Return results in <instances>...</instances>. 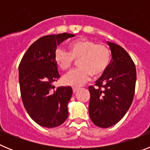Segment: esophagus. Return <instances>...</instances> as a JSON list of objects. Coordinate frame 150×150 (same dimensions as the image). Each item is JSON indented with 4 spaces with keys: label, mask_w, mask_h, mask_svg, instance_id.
I'll use <instances>...</instances> for the list:
<instances>
[{
    "label": "esophagus",
    "mask_w": 150,
    "mask_h": 150,
    "mask_svg": "<svg viewBox=\"0 0 150 150\" xmlns=\"http://www.w3.org/2000/svg\"><path fill=\"white\" fill-rule=\"evenodd\" d=\"M79 89V88H78V87H73V92H74V93H76V91H77Z\"/></svg>",
    "instance_id": "34e87169"
}]
</instances>
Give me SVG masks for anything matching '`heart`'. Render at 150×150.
Wrapping results in <instances>:
<instances>
[{
  "mask_svg": "<svg viewBox=\"0 0 150 150\" xmlns=\"http://www.w3.org/2000/svg\"><path fill=\"white\" fill-rule=\"evenodd\" d=\"M54 60L63 71H68L78 61L77 68L63 78L64 84L80 86L88 82L91 76H100L109 67L111 52L104 44H98L86 38H80L69 44V52L58 48L54 52Z\"/></svg>",
  "mask_w": 150,
  "mask_h": 150,
  "instance_id": "heart-1",
  "label": "heart"
}]
</instances>
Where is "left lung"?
I'll return each mask as SVG.
<instances>
[{
    "label": "left lung",
    "instance_id": "left-lung-1",
    "mask_svg": "<svg viewBox=\"0 0 150 150\" xmlns=\"http://www.w3.org/2000/svg\"><path fill=\"white\" fill-rule=\"evenodd\" d=\"M112 59L106 72L90 86L88 112L91 121L100 128H109L123 118L133 101L136 67L122 47L107 42Z\"/></svg>",
    "mask_w": 150,
    "mask_h": 150
}]
</instances>
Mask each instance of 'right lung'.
I'll return each instance as SVG.
<instances>
[{"instance_id": "obj_1", "label": "right lung", "mask_w": 150, "mask_h": 150, "mask_svg": "<svg viewBox=\"0 0 150 150\" xmlns=\"http://www.w3.org/2000/svg\"><path fill=\"white\" fill-rule=\"evenodd\" d=\"M74 34L63 33L41 37L29 46L18 66L21 96L30 118L46 128H55L68 116L71 87L52 86L60 77L54 52L64 40Z\"/></svg>"}]
</instances>
